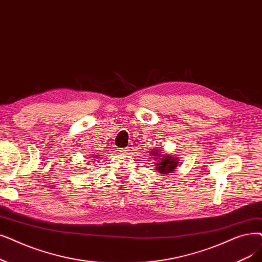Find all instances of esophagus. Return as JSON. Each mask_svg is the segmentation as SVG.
I'll use <instances>...</instances> for the list:
<instances>
[{
	"mask_svg": "<svg viewBox=\"0 0 262 262\" xmlns=\"http://www.w3.org/2000/svg\"><path fill=\"white\" fill-rule=\"evenodd\" d=\"M121 151V153L122 154H125V155H126V154H130V147H124V149H121L120 150Z\"/></svg>",
	"mask_w": 262,
	"mask_h": 262,
	"instance_id": "obj_1",
	"label": "esophagus"
}]
</instances>
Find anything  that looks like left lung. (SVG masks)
Here are the masks:
<instances>
[{
  "label": "left lung",
  "mask_w": 262,
  "mask_h": 262,
  "mask_svg": "<svg viewBox=\"0 0 262 262\" xmlns=\"http://www.w3.org/2000/svg\"><path fill=\"white\" fill-rule=\"evenodd\" d=\"M150 155L153 157V162L158 173L166 176L169 173H173V171H176L179 165V157L177 155L164 153L158 147L151 149Z\"/></svg>",
  "instance_id": "8db88e82"
}]
</instances>
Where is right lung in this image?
<instances>
[{"instance_id":"obj_1","label":"right lung","mask_w":262,"mask_h":262,"mask_svg":"<svg viewBox=\"0 0 262 262\" xmlns=\"http://www.w3.org/2000/svg\"><path fill=\"white\" fill-rule=\"evenodd\" d=\"M99 156H100V155H98V154L93 155V156H91V159H89L88 162H94V163H95V162H96L95 159H98V158H99ZM89 164H92V163H89Z\"/></svg>"}]
</instances>
